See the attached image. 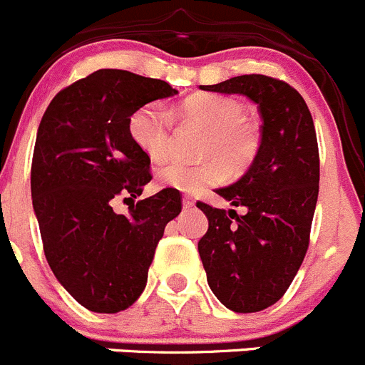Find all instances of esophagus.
Instances as JSON below:
<instances>
[{
	"label": "esophagus",
	"instance_id": "34e87169",
	"mask_svg": "<svg viewBox=\"0 0 365 365\" xmlns=\"http://www.w3.org/2000/svg\"><path fill=\"white\" fill-rule=\"evenodd\" d=\"M183 207H185V209H190V207H195V200H192V196L183 195Z\"/></svg>",
	"mask_w": 365,
	"mask_h": 365
}]
</instances>
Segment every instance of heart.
Here are the masks:
<instances>
[{
	"instance_id": "1",
	"label": "heart",
	"mask_w": 365,
	"mask_h": 365,
	"mask_svg": "<svg viewBox=\"0 0 365 365\" xmlns=\"http://www.w3.org/2000/svg\"><path fill=\"white\" fill-rule=\"evenodd\" d=\"M180 118L207 130L198 165L167 163L158 170V183L169 189L195 192L216 185L229 173H242L256 158L260 149V125L245 114L244 101L227 94L200 93L182 101ZM170 114L158 103L143 105L129 120V133L138 149L153 162H160L170 150Z\"/></svg>"
}]
</instances>
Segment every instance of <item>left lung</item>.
<instances>
[{
  "label": "left lung",
  "mask_w": 365,
  "mask_h": 365,
  "mask_svg": "<svg viewBox=\"0 0 365 365\" xmlns=\"http://www.w3.org/2000/svg\"><path fill=\"white\" fill-rule=\"evenodd\" d=\"M202 88L244 94L262 116L252 165L216 190L247 212L196 203L209 220L198 242L209 287L235 313H256L284 297L309 247L320 182L317 130L300 93L277 78L245 74Z\"/></svg>",
  "instance_id": "left-lung-1"
}]
</instances>
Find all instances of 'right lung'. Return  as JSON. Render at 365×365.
Returning a JSON list of instances; mask_svg holds the SVG:
<instances>
[{"label": "right lung", "instance_id": "1", "mask_svg": "<svg viewBox=\"0 0 365 365\" xmlns=\"http://www.w3.org/2000/svg\"><path fill=\"white\" fill-rule=\"evenodd\" d=\"M173 94L167 81L100 68L56 94L39 123L31 190L45 258L94 313H118L140 298L165 225L182 211L176 189L133 202L127 215L113 211L114 198L134 200L153 180L130 116Z\"/></svg>", "mask_w": 365, "mask_h": 365}]
</instances>
